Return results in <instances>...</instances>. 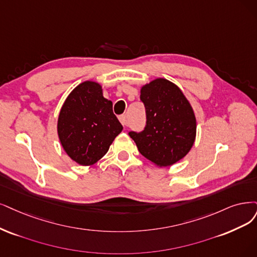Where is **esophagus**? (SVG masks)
<instances>
[{
    "label": "esophagus",
    "instance_id": "34e87169",
    "mask_svg": "<svg viewBox=\"0 0 257 257\" xmlns=\"http://www.w3.org/2000/svg\"><path fill=\"white\" fill-rule=\"evenodd\" d=\"M119 121L121 122L122 126H127V117H126V115H120L119 116Z\"/></svg>",
    "mask_w": 257,
    "mask_h": 257
}]
</instances>
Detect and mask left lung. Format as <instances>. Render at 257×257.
Returning a JSON list of instances; mask_svg holds the SVG:
<instances>
[{
  "label": "left lung",
  "mask_w": 257,
  "mask_h": 257,
  "mask_svg": "<svg viewBox=\"0 0 257 257\" xmlns=\"http://www.w3.org/2000/svg\"><path fill=\"white\" fill-rule=\"evenodd\" d=\"M146 109V127L129 132L142 156L159 167L172 166L192 149L197 121L191 102L177 84L156 78L141 88Z\"/></svg>",
  "instance_id": "8db88e82"
}]
</instances>
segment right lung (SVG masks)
I'll return each mask as SVG.
<instances>
[{
    "mask_svg": "<svg viewBox=\"0 0 257 257\" xmlns=\"http://www.w3.org/2000/svg\"><path fill=\"white\" fill-rule=\"evenodd\" d=\"M122 130L104 98L101 85L93 80L79 83L65 98L57 121L60 144L74 162L91 166L108 153Z\"/></svg>",
    "mask_w": 257,
    "mask_h": 257,
    "instance_id": "obj_1",
    "label": "right lung"
}]
</instances>
